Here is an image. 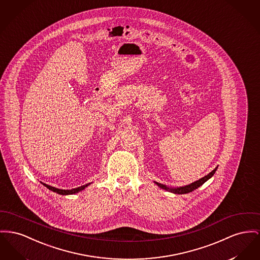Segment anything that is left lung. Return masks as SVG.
Returning <instances> with one entry per match:
<instances>
[{
  "label": "left lung",
  "mask_w": 260,
  "mask_h": 260,
  "mask_svg": "<svg viewBox=\"0 0 260 260\" xmlns=\"http://www.w3.org/2000/svg\"><path fill=\"white\" fill-rule=\"evenodd\" d=\"M216 170H217V168L214 169L213 171H212L211 173H209L207 176H205V177L199 179V181H197V182H194V183H190V184L185 185V186H182V187H178V188H169V187L163 185V184H161V183H157L160 187H162V188H164V189H166V190H170V191H172V192H174V193H178V194L188 193V192H191L192 190L197 189L200 185H202L207 180H209V179L213 176L214 174H215Z\"/></svg>",
  "instance_id": "1"
}]
</instances>
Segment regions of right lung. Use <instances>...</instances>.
I'll return each instance as SVG.
<instances>
[{"instance_id": "1", "label": "right lung", "mask_w": 260, "mask_h": 260, "mask_svg": "<svg viewBox=\"0 0 260 260\" xmlns=\"http://www.w3.org/2000/svg\"><path fill=\"white\" fill-rule=\"evenodd\" d=\"M43 184H44V185L46 186L47 188L51 189L52 191H54V192H57V193H59V194H62V196H68V194H73V193H77V192H78V191H80V190L84 189V188H85V187H86V186L88 185V183H87V184L81 185V186H79V187H76V188H72V189H60V188H57V187L51 186V185H49V184H46V183H43Z\"/></svg>"}]
</instances>
